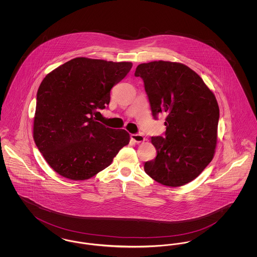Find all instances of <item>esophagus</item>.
<instances>
[{
	"label": "esophagus",
	"mask_w": 257,
	"mask_h": 257,
	"mask_svg": "<svg viewBox=\"0 0 257 257\" xmlns=\"http://www.w3.org/2000/svg\"><path fill=\"white\" fill-rule=\"evenodd\" d=\"M131 140L136 144H141L146 141V138L143 135L132 134L131 135Z\"/></svg>",
	"instance_id": "1"
}]
</instances>
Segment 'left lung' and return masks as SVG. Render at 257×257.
Masks as SVG:
<instances>
[{"label": "left lung", "mask_w": 257, "mask_h": 257, "mask_svg": "<svg viewBox=\"0 0 257 257\" xmlns=\"http://www.w3.org/2000/svg\"><path fill=\"white\" fill-rule=\"evenodd\" d=\"M152 114H166V134L152 137L157 156L145 163L156 182L180 187L196 179L214 158L220 109L213 91L198 74L180 62L141 63Z\"/></svg>", "instance_id": "left-lung-1"}]
</instances>
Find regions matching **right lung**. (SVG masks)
I'll use <instances>...</instances> for the list:
<instances>
[{
	"mask_svg": "<svg viewBox=\"0 0 257 257\" xmlns=\"http://www.w3.org/2000/svg\"><path fill=\"white\" fill-rule=\"evenodd\" d=\"M132 62L75 58L47 74L38 87L34 140L50 167L71 180L89 179L109 167L130 142L92 116L109 105L111 87Z\"/></svg>",
	"mask_w": 257,
	"mask_h": 257,
	"instance_id": "add662e5",
	"label": "right lung"
}]
</instances>
